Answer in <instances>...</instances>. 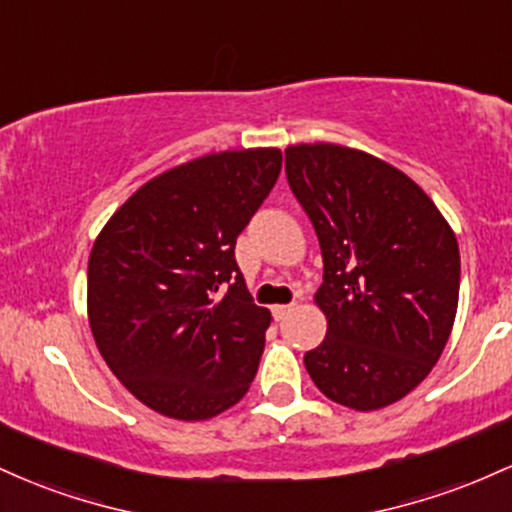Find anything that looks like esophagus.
<instances>
[{
    "label": "esophagus",
    "mask_w": 512,
    "mask_h": 512,
    "mask_svg": "<svg viewBox=\"0 0 512 512\" xmlns=\"http://www.w3.org/2000/svg\"><path fill=\"white\" fill-rule=\"evenodd\" d=\"M291 310H293V303H289V305H274V308H272L274 320H284V317L289 315Z\"/></svg>",
    "instance_id": "obj_1"
}]
</instances>
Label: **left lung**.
<instances>
[{
	"mask_svg": "<svg viewBox=\"0 0 512 512\" xmlns=\"http://www.w3.org/2000/svg\"><path fill=\"white\" fill-rule=\"evenodd\" d=\"M286 178L317 240L315 303L327 337L303 356L317 390L383 409L431 373L460 296V248L431 197L402 170L337 144L286 149Z\"/></svg>",
	"mask_w": 512,
	"mask_h": 512,
	"instance_id": "8db88e82",
	"label": "left lung"
}]
</instances>
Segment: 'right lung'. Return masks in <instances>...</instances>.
Segmentation results:
<instances>
[{
  "label": "right lung",
  "instance_id": "1",
  "mask_svg": "<svg viewBox=\"0 0 512 512\" xmlns=\"http://www.w3.org/2000/svg\"><path fill=\"white\" fill-rule=\"evenodd\" d=\"M279 173V149L195 158L139 187L93 243V339L158 414L204 421L250 390L272 315L248 293L236 240Z\"/></svg>",
  "mask_w": 512,
  "mask_h": 512
}]
</instances>
